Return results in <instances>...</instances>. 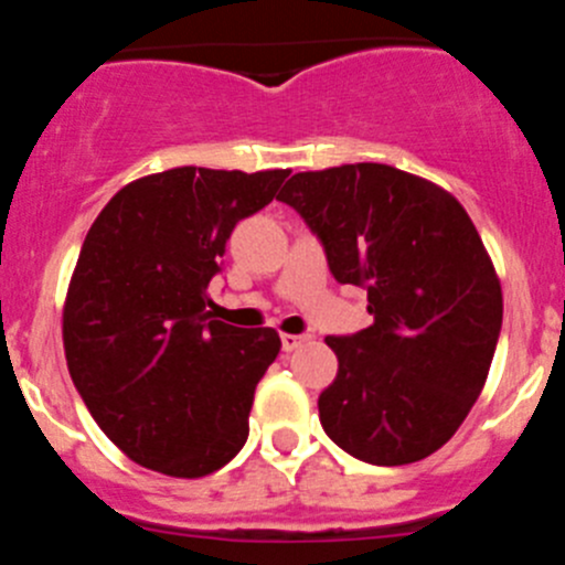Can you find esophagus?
Returning a JSON list of instances; mask_svg holds the SVG:
<instances>
[{
  "label": "esophagus",
  "instance_id": "esophagus-1",
  "mask_svg": "<svg viewBox=\"0 0 565 565\" xmlns=\"http://www.w3.org/2000/svg\"><path fill=\"white\" fill-rule=\"evenodd\" d=\"M306 342H308V337H297V333H282V351H286V353L297 351L299 344H306Z\"/></svg>",
  "mask_w": 565,
  "mask_h": 565
}]
</instances>
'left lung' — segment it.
I'll use <instances>...</instances> for the list:
<instances>
[{
	"mask_svg": "<svg viewBox=\"0 0 565 565\" xmlns=\"http://www.w3.org/2000/svg\"><path fill=\"white\" fill-rule=\"evenodd\" d=\"M297 209L342 286L367 291L373 326L328 337L339 371L319 396L328 438L402 467L450 441L495 356L503 294L478 228L447 189L387 163L297 172Z\"/></svg>",
	"mask_w": 565,
	"mask_h": 565,
	"instance_id": "8db88e82",
	"label": "left lung"
}]
</instances>
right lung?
I'll use <instances>...</instances> for the list:
<instances>
[{
    "label": "right lung",
    "instance_id": "right-lung-1",
    "mask_svg": "<svg viewBox=\"0 0 565 565\" xmlns=\"http://www.w3.org/2000/svg\"><path fill=\"white\" fill-rule=\"evenodd\" d=\"M288 169L178 167L127 183L84 237L64 302V356L89 416L135 463L172 478L226 467L248 438L274 328L209 319L206 288L243 217Z\"/></svg>",
    "mask_w": 565,
    "mask_h": 565
}]
</instances>
